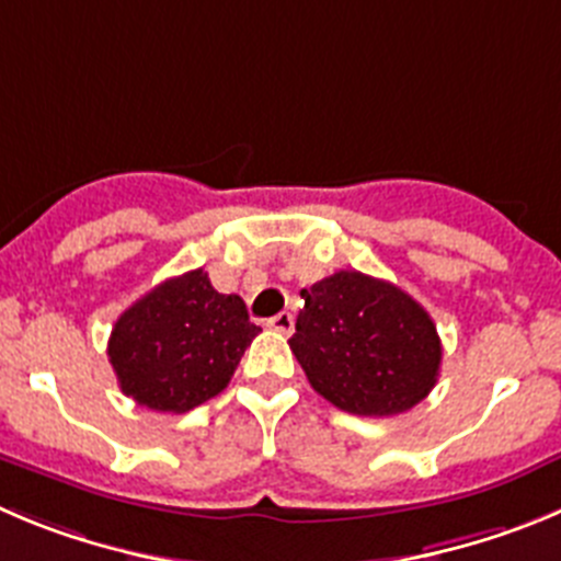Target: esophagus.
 <instances>
[{
	"instance_id": "esophagus-1",
	"label": "esophagus",
	"mask_w": 561,
	"mask_h": 561,
	"mask_svg": "<svg viewBox=\"0 0 561 561\" xmlns=\"http://www.w3.org/2000/svg\"><path fill=\"white\" fill-rule=\"evenodd\" d=\"M268 327L279 334H290L293 332V312H279L268 321Z\"/></svg>"
}]
</instances>
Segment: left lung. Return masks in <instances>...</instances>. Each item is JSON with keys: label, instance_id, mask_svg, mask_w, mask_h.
Returning <instances> with one entry per match:
<instances>
[{"label": "left lung", "instance_id": "1", "mask_svg": "<svg viewBox=\"0 0 561 561\" xmlns=\"http://www.w3.org/2000/svg\"><path fill=\"white\" fill-rule=\"evenodd\" d=\"M290 348L337 410L399 415L432 392L443 345L428 312L392 282L337 271L301 290Z\"/></svg>", "mask_w": 561, "mask_h": 561}]
</instances>
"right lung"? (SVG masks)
Wrapping results in <instances>:
<instances>
[{
  "label": "right lung",
  "mask_w": 561,
  "mask_h": 561,
  "mask_svg": "<svg viewBox=\"0 0 561 561\" xmlns=\"http://www.w3.org/2000/svg\"><path fill=\"white\" fill-rule=\"evenodd\" d=\"M256 334L243 298L218 293L196 268L124 310L107 357L124 396L157 412H187L229 385Z\"/></svg>",
  "instance_id": "add662e5"
}]
</instances>
